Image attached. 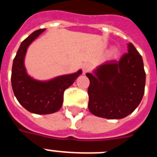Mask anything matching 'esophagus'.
Listing matches in <instances>:
<instances>
[{
	"label": "esophagus",
	"instance_id": "esophagus-1",
	"mask_svg": "<svg viewBox=\"0 0 157 157\" xmlns=\"http://www.w3.org/2000/svg\"><path fill=\"white\" fill-rule=\"evenodd\" d=\"M82 69H83V74H86V72L90 71V70L91 69V67L89 63H86L83 65V67H82Z\"/></svg>",
	"mask_w": 157,
	"mask_h": 157
}]
</instances>
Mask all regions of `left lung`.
Segmentation results:
<instances>
[{"label": "left lung", "instance_id": "8db88e82", "mask_svg": "<svg viewBox=\"0 0 157 157\" xmlns=\"http://www.w3.org/2000/svg\"><path fill=\"white\" fill-rule=\"evenodd\" d=\"M86 76L90 80L89 110L97 117L122 119L136 109L144 96V61L132 43L119 61L106 62Z\"/></svg>", "mask_w": 157, "mask_h": 157}]
</instances>
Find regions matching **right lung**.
<instances>
[{
  "mask_svg": "<svg viewBox=\"0 0 157 157\" xmlns=\"http://www.w3.org/2000/svg\"><path fill=\"white\" fill-rule=\"evenodd\" d=\"M45 29L33 32L21 43L13 59L11 85L17 100L26 110L35 114H51L61 108L63 93L71 86L82 71L57 76L50 81H37L31 77L26 71L24 58L31 43Z\"/></svg>",
  "mask_w": 157,
  "mask_h": 157,
  "instance_id": "add662e5",
  "label": "right lung"
}]
</instances>
